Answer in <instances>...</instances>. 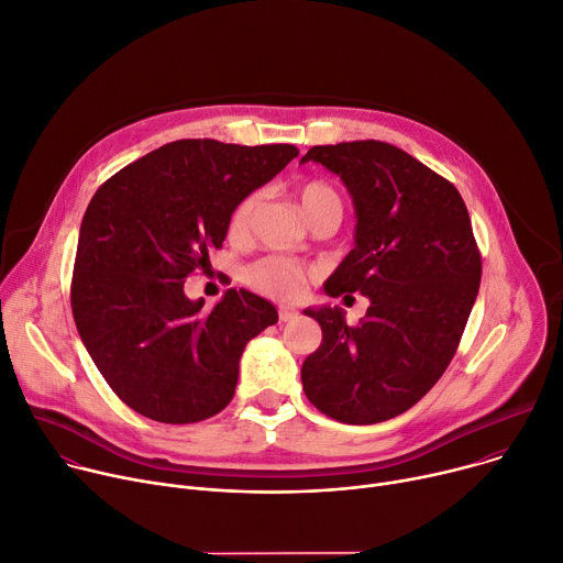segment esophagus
I'll return each instance as SVG.
<instances>
[{"label": "esophagus", "instance_id": "1", "mask_svg": "<svg viewBox=\"0 0 563 563\" xmlns=\"http://www.w3.org/2000/svg\"><path fill=\"white\" fill-rule=\"evenodd\" d=\"M278 317H280V321H294L296 317H298V310L296 308H291V306H280L278 308Z\"/></svg>", "mask_w": 563, "mask_h": 563}]
</instances>
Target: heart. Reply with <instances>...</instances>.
I'll return each instance as SVG.
<instances>
[{"label": "heart", "mask_w": 563, "mask_h": 563, "mask_svg": "<svg viewBox=\"0 0 563 563\" xmlns=\"http://www.w3.org/2000/svg\"><path fill=\"white\" fill-rule=\"evenodd\" d=\"M298 201H301V210L303 214L310 219L314 212L328 208V206H336L342 208L340 197L332 190L330 185L312 180L306 183L301 187V192H298ZM257 197L249 195L246 199H242L238 203V208L231 214V223H229V233L231 238H244L249 227H251V219H253V210H255ZM301 280H303V267L296 265V262L287 260V257H265L255 262V265L249 269V283L265 291L269 296L276 298H291L301 289Z\"/></svg>", "instance_id": "b5f03b06"}]
</instances>
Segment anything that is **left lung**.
I'll use <instances>...</instances> for the list:
<instances>
[{
  "label": "left lung",
  "mask_w": 563,
  "mask_h": 563,
  "mask_svg": "<svg viewBox=\"0 0 563 563\" xmlns=\"http://www.w3.org/2000/svg\"><path fill=\"white\" fill-rule=\"evenodd\" d=\"M310 161L340 176L355 208V246L323 291L362 294L368 310L357 325L340 306L303 310L323 334L303 389L334 421L383 423L417 405L460 346L482 276L471 217L453 183L394 144L312 146Z\"/></svg>",
  "instance_id": "8db88e82"
}]
</instances>
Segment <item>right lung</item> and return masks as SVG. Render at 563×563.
I'll use <instances>...</instances> for the list:
<instances>
[{"mask_svg": "<svg viewBox=\"0 0 563 563\" xmlns=\"http://www.w3.org/2000/svg\"><path fill=\"white\" fill-rule=\"evenodd\" d=\"M298 156L294 144L178 140L95 192L79 231L71 314L108 387L137 415L197 423L235 394L246 344L278 321L274 303L229 289L212 310L183 283L210 265L242 199Z\"/></svg>", "mask_w": 563, "mask_h": 563, "instance_id": "add662e5", "label": "right lung"}]
</instances>
